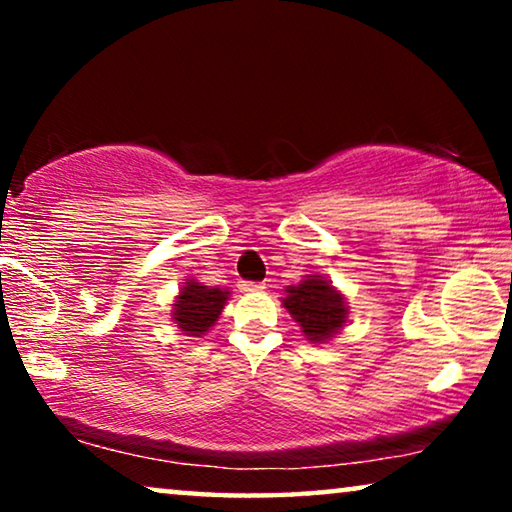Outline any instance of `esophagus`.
Wrapping results in <instances>:
<instances>
[{"mask_svg":"<svg viewBox=\"0 0 512 512\" xmlns=\"http://www.w3.org/2000/svg\"><path fill=\"white\" fill-rule=\"evenodd\" d=\"M242 289L244 291H263L265 289V282H244Z\"/></svg>","mask_w":512,"mask_h":512,"instance_id":"34e87169","label":"esophagus"}]
</instances>
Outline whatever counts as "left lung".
<instances>
[{"instance_id":"obj_1","label":"left lung","mask_w":512,"mask_h":512,"mask_svg":"<svg viewBox=\"0 0 512 512\" xmlns=\"http://www.w3.org/2000/svg\"><path fill=\"white\" fill-rule=\"evenodd\" d=\"M284 307L312 342L333 338L347 321L345 298L321 277H307L298 286H289Z\"/></svg>"}]
</instances>
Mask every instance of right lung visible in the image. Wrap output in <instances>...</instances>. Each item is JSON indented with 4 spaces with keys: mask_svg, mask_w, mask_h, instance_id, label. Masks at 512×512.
Instances as JSON below:
<instances>
[{
    "mask_svg": "<svg viewBox=\"0 0 512 512\" xmlns=\"http://www.w3.org/2000/svg\"><path fill=\"white\" fill-rule=\"evenodd\" d=\"M228 300V291L202 286L200 282H186L177 303H174V321L181 331L202 335L214 326Z\"/></svg>",
    "mask_w": 512,
    "mask_h": 512,
    "instance_id": "obj_1",
    "label": "right lung"
}]
</instances>
